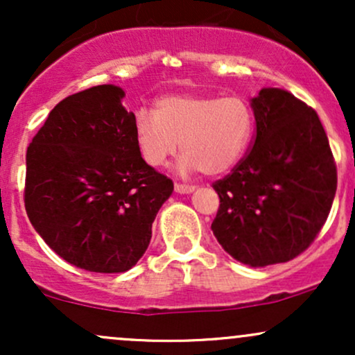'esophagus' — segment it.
<instances>
[{
    "mask_svg": "<svg viewBox=\"0 0 355 355\" xmlns=\"http://www.w3.org/2000/svg\"><path fill=\"white\" fill-rule=\"evenodd\" d=\"M195 187L193 185H185V183H175V191H178V193H190V191H193Z\"/></svg>",
    "mask_w": 355,
    "mask_h": 355,
    "instance_id": "obj_1",
    "label": "esophagus"
}]
</instances>
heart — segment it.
I'll use <instances>...</instances> for the list:
<instances>
[{
    "label": "heart",
    "instance_id": "obj_1",
    "mask_svg": "<svg viewBox=\"0 0 355 355\" xmlns=\"http://www.w3.org/2000/svg\"><path fill=\"white\" fill-rule=\"evenodd\" d=\"M254 130V110L242 96L168 95L155 115L140 113L135 133L146 164L162 166L182 145L183 172L220 175L239 162Z\"/></svg>",
    "mask_w": 355,
    "mask_h": 355
}]
</instances>
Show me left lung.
Segmentation results:
<instances>
[{
    "label": "left lung",
    "mask_w": 355,
    "mask_h": 355,
    "mask_svg": "<svg viewBox=\"0 0 355 355\" xmlns=\"http://www.w3.org/2000/svg\"><path fill=\"white\" fill-rule=\"evenodd\" d=\"M252 108L250 148L211 183L220 198L211 230L239 262L266 267L312 245L331 211L337 166L319 115L302 100L263 88Z\"/></svg>",
    "instance_id": "left-lung-1"
}]
</instances>
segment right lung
Returning a JSON list of instances; mask_svg holds the SVG:
<instances>
[{
	"label": "right lung",
	"instance_id": "right-lung-1",
	"mask_svg": "<svg viewBox=\"0 0 355 355\" xmlns=\"http://www.w3.org/2000/svg\"><path fill=\"white\" fill-rule=\"evenodd\" d=\"M123 89L98 85L61 100L26 150L24 209L61 259L100 274L132 268L173 182L141 158Z\"/></svg>",
	"mask_w": 355,
	"mask_h": 355
}]
</instances>
